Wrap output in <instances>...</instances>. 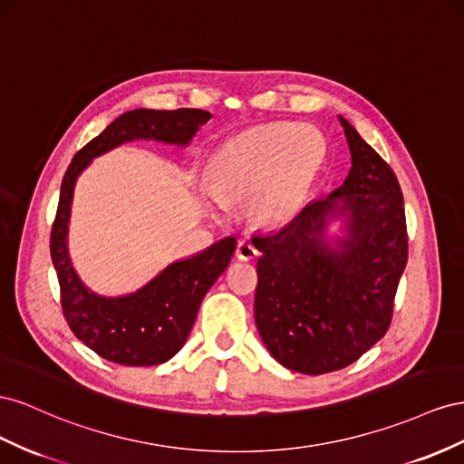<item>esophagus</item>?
Masks as SVG:
<instances>
[{
    "mask_svg": "<svg viewBox=\"0 0 464 464\" xmlns=\"http://www.w3.org/2000/svg\"><path fill=\"white\" fill-rule=\"evenodd\" d=\"M237 256H239L241 260H253L256 255H258V250H256V246L250 243V241H246V239H241L239 243H237Z\"/></svg>",
    "mask_w": 464,
    "mask_h": 464,
    "instance_id": "1",
    "label": "esophagus"
}]
</instances>
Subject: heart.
<instances>
[{
  "instance_id": "1",
  "label": "heart",
  "mask_w": 464,
  "mask_h": 464,
  "mask_svg": "<svg viewBox=\"0 0 464 464\" xmlns=\"http://www.w3.org/2000/svg\"><path fill=\"white\" fill-rule=\"evenodd\" d=\"M316 134L291 124L250 128L223 145L211 165V190L223 202L253 200V216L280 225L297 214L321 167Z\"/></svg>"
}]
</instances>
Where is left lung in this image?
Here are the masks:
<instances>
[{
  "label": "left lung",
  "instance_id": "left-lung-1",
  "mask_svg": "<svg viewBox=\"0 0 464 464\" xmlns=\"http://www.w3.org/2000/svg\"><path fill=\"white\" fill-rule=\"evenodd\" d=\"M340 122L352 151L348 179L285 227L253 237L262 253L255 295L260 338L284 367L305 375L348 367L387 334L408 260L399 179L346 118ZM330 213L351 218L338 251L322 239Z\"/></svg>",
  "mask_w": 464,
  "mask_h": 464
}]
</instances>
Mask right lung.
Returning <instances> with one entry per match:
<instances>
[{"mask_svg":"<svg viewBox=\"0 0 464 464\" xmlns=\"http://www.w3.org/2000/svg\"><path fill=\"white\" fill-rule=\"evenodd\" d=\"M209 118V112L198 109L130 111L79 150L65 170L50 231V255L58 274L62 313L72 333L104 360L138 367L170 360L187 342L200 303L227 268L237 241L227 237L200 255L170 264L136 294L114 299L99 297L79 282L65 245L77 175L92 157L136 138L188 143Z\"/></svg>","mask_w":464,"mask_h":464,"instance_id":"add662e5","label":"right lung"}]
</instances>
